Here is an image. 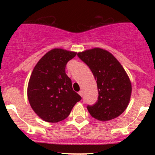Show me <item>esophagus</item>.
<instances>
[{"instance_id": "34e87169", "label": "esophagus", "mask_w": 155, "mask_h": 155, "mask_svg": "<svg viewBox=\"0 0 155 155\" xmlns=\"http://www.w3.org/2000/svg\"><path fill=\"white\" fill-rule=\"evenodd\" d=\"M79 94L80 95L81 97H82V95H83V94H82V91H79Z\"/></svg>"}]
</instances>
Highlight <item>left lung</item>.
<instances>
[{"instance_id": "obj_1", "label": "left lung", "mask_w": 155, "mask_h": 155, "mask_svg": "<svg viewBox=\"0 0 155 155\" xmlns=\"http://www.w3.org/2000/svg\"><path fill=\"white\" fill-rule=\"evenodd\" d=\"M91 70L98 89L97 101L87 109L93 118L106 121L124 112L130 99L132 87L127 74L110 52L94 48L77 54Z\"/></svg>"}]
</instances>
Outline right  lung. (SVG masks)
<instances>
[{
    "label": "right lung",
    "mask_w": 155,
    "mask_h": 155,
    "mask_svg": "<svg viewBox=\"0 0 155 155\" xmlns=\"http://www.w3.org/2000/svg\"><path fill=\"white\" fill-rule=\"evenodd\" d=\"M76 52L62 48L48 51L36 64L29 79L28 98L33 110L44 121L56 123L68 118L82 97L73 90L65 73Z\"/></svg>",
    "instance_id": "add662e5"
}]
</instances>
